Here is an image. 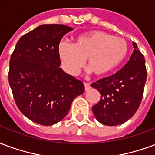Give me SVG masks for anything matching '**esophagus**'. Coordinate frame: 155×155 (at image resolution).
I'll use <instances>...</instances> for the list:
<instances>
[{
	"label": "esophagus",
	"mask_w": 155,
	"mask_h": 155,
	"mask_svg": "<svg viewBox=\"0 0 155 155\" xmlns=\"http://www.w3.org/2000/svg\"><path fill=\"white\" fill-rule=\"evenodd\" d=\"M84 87H85L86 91H88L89 89L91 88V85H90V83H87V82H84Z\"/></svg>",
	"instance_id": "obj_1"
}]
</instances>
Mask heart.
Masks as SVG:
<instances>
[{
    "label": "heart",
    "mask_w": 155,
    "mask_h": 155,
    "mask_svg": "<svg viewBox=\"0 0 155 155\" xmlns=\"http://www.w3.org/2000/svg\"><path fill=\"white\" fill-rule=\"evenodd\" d=\"M58 52L64 69L70 75H78L87 58L88 73L103 77L122 64L128 53V45L122 38L94 30L77 37L74 45L60 42Z\"/></svg>",
    "instance_id": "obj_1"
}]
</instances>
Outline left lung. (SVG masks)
I'll return each mask as SVG.
<instances>
[{
  "mask_svg": "<svg viewBox=\"0 0 155 155\" xmlns=\"http://www.w3.org/2000/svg\"><path fill=\"white\" fill-rule=\"evenodd\" d=\"M134 52L127 64L114 75L91 83L101 99L92 107L96 119L106 125L125 123L135 115L140 105L147 78L144 55L133 42Z\"/></svg>",
  "mask_w": 155,
  "mask_h": 155,
  "instance_id": "8db88e82",
  "label": "left lung"
}]
</instances>
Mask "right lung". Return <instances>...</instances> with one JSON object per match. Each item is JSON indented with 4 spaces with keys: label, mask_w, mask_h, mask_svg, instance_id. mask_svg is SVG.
Instances as JSON below:
<instances>
[{
    "label": "right lung",
    "mask_w": 155,
    "mask_h": 155,
    "mask_svg": "<svg viewBox=\"0 0 155 155\" xmlns=\"http://www.w3.org/2000/svg\"><path fill=\"white\" fill-rule=\"evenodd\" d=\"M71 30L64 25H39L19 39L11 54L8 77L15 101L28 119L39 125L59 122L84 91L80 80L59 68L58 45Z\"/></svg>",
    "instance_id": "obj_1"
}]
</instances>
